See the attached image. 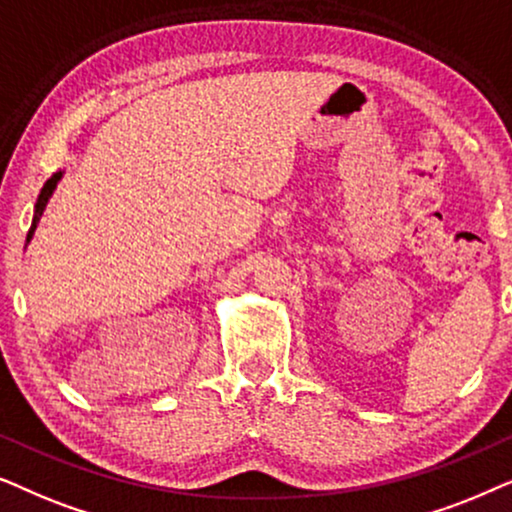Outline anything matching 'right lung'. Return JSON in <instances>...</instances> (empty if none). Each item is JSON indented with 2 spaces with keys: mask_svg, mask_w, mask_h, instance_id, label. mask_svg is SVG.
<instances>
[{
  "mask_svg": "<svg viewBox=\"0 0 512 512\" xmlns=\"http://www.w3.org/2000/svg\"><path fill=\"white\" fill-rule=\"evenodd\" d=\"M60 177H63V173H56V175L51 177V180H46L42 194H39V199H37V206H34V217H32V227H30V231H27V241H30L32 234H34V229H37L39 220H42V215H44V210H46V203H49L53 189H56Z\"/></svg>",
  "mask_w": 512,
  "mask_h": 512,
  "instance_id": "obj_1",
  "label": "right lung"
}]
</instances>
